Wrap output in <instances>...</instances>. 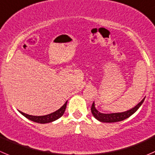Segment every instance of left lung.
<instances>
[{
	"label": "left lung",
	"instance_id": "8db88e82",
	"mask_svg": "<svg viewBox=\"0 0 155 155\" xmlns=\"http://www.w3.org/2000/svg\"><path fill=\"white\" fill-rule=\"evenodd\" d=\"M145 98L142 99L136 106L133 107L132 109L129 110L125 111V112L121 113H112V114H103L97 110L94 106V102H93L92 105L91 107V111L92 115L94 116V118L99 120L100 122L103 123H115V122H120L124 120L127 119V118L130 117V116L133 115L139 107L143 103Z\"/></svg>",
	"mask_w": 155,
	"mask_h": 155
}]
</instances>
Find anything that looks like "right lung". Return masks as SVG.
Listing matches in <instances>:
<instances>
[{"instance_id": "right-lung-1", "label": "right lung", "mask_w": 155, "mask_h": 155, "mask_svg": "<svg viewBox=\"0 0 155 155\" xmlns=\"http://www.w3.org/2000/svg\"><path fill=\"white\" fill-rule=\"evenodd\" d=\"M67 101L60 109H58V110L45 116H32L25 114V113L22 112V111L19 110V112L21 114H22L25 117H26L27 119L33 121V122L38 123V124H48V123H51L53 121H55L56 120L59 119L60 117H62L63 114L65 112L66 107H67Z\"/></svg>"}]
</instances>
